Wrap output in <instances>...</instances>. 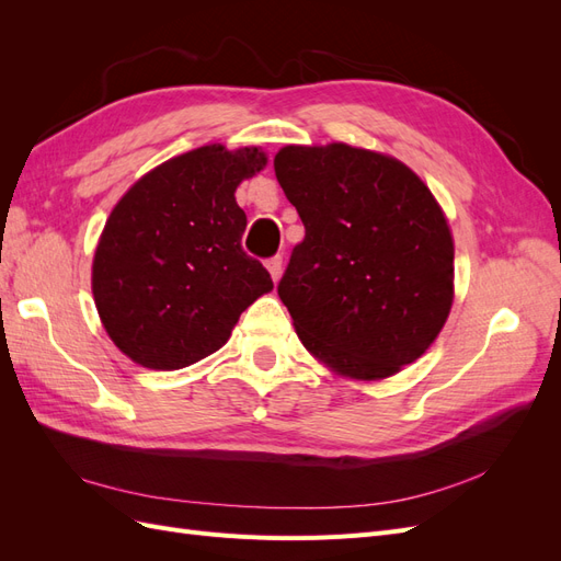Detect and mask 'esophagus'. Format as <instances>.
I'll list each match as a JSON object with an SVG mask.
<instances>
[{
  "mask_svg": "<svg viewBox=\"0 0 561 561\" xmlns=\"http://www.w3.org/2000/svg\"><path fill=\"white\" fill-rule=\"evenodd\" d=\"M266 268H268L271 278H274V283H278V280H280V274H283V257H271V260L266 262Z\"/></svg>",
  "mask_w": 561,
  "mask_h": 561,
  "instance_id": "1",
  "label": "esophagus"
}]
</instances>
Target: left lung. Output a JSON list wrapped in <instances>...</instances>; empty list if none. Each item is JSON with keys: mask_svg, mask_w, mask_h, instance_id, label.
I'll return each instance as SVG.
<instances>
[{"mask_svg": "<svg viewBox=\"0 0 561 561\" xmlns=\"http://www.w3.org/2000/svg\"><path fill=\"white\" fill-rule=\"evenodd\" d=\"M274 171L307 236L278 285L318 363L381 381L419 360L454 304V239L400 159L346 142L285 145Z\"/></svg>", "mask_w": 561, "mask_h": 561, "instance_id": "1", "label": "left lung"}]
</instances>
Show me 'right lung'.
Returning a JSON list of instances; mask_svg holds the SVG:
<instances>
[{"instance_id":"right-lung-1","label":"right lung","mask_w":561,"mask_h":561,"mask_svg":"<svg viewBox=\"0 0 561 561\" xmlns=\"http://www.w3.org/2000/svg\"><path fill=\"white\" fill-rule=\"evenodd\" d=\"M268 163L262 147L203 145L151 168L112 208L91 290L105 332L133 363L182 369L222 348L241 313L274 290L241 248L236 203Z\"/></svg>"}]
</instances>
